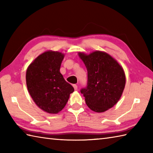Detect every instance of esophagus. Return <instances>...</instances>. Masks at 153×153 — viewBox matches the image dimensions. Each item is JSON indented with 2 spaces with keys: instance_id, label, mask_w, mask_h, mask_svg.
Returning a JSON list of instances; mask_svg holds the SVG:
<instances>
[{
  "instance_id": "1",
  "label": "esophagus",
  "mask_w": 153,
  "mask_h": 153,
  "mask_svg": "<svg viewBox=\"0 0 153 153\" xmlns=\"http://www.w3.org/2000/svg\"><path fill=\"white\" fill-rule=\"evenodd\" d=\"M74 86V89H75V90H77V85H73Z\"/></svg>"
}]
</instances>
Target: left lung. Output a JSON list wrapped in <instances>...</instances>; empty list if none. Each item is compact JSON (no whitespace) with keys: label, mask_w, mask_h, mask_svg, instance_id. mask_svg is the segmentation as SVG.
<instances>
[{"label":"left lung","mask_w":153,"mask_h":153,"mask_svg":"<svg viewBox=\"0 0 153 153\" xmlns=\"http://www.w3.org/2000/svg\"><path fill=\"white\" fill-rule=\"evenodd\" d=\"M78 56L88 70V86L81 93L87 105L97 113L111 108L120 100L126 83L123 68L115 58L102 51Z\"/></svg>","instance_id":"1"}]
</instances>
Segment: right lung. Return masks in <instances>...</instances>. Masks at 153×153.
<instances>
[{"instance_id": "1", "label": "right lung", "mask_w": 153, "mask_h": 153, "mask_svg": "<svg viewBox=\"0 0 153 153\" xmlns=\"http://www.w3.org/2000/svg\"><path fill=\"white\" fill-rule=\"evenodd\" d=\"M64 56L58 51H46L26 70V85L30 95L39 108L50 114L61 111L74 91L59 71Z\"/></svg>"}]
</instances>
